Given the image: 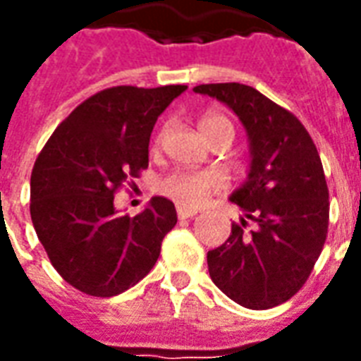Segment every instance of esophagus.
<instances>
[{
    "label": "esophagus",
    "mask_w": 361,
    "mask_h": 361,
    "mask_svg": "<svg viewBox=\"0 0 361 361\" xmlns=\"http://www.w3.org/2000/svg\"><path fill=\"white\" fill-rule=\"evenodd\" d=\"M197 211L195 209H188V207H178V219L185 220L191 219V216H195Z\"/></svg>",
    "instance_id": "obj_1"
}]
</instances>
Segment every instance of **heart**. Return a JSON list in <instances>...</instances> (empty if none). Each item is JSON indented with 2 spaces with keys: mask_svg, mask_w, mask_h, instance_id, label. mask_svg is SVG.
<instances>
[{
  "mask_svg": "<svg viewBox=\"0 0 361 361\" xmlns=\"http://www.w3.org/2000/svg\"><path fill=\"white\" fill-rule=\"evenodd\" d=\"M199 131L207 139L216 133H234L232 121L222 114H204L199 119ZM222 188V178L212 172H173L157 183L160 195L172 199L183 207H195L207 199L214 189Z\"/></svg>",
  "mask_w": 361,
  "mask_h": 361,
  "instance_id": "obj_1",
  "label": "heart"
}]
</instances>
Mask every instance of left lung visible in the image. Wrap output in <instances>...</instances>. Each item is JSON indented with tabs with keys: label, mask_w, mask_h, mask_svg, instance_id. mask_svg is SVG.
<instances>
[{
	"label": "left lung",
	"mask_w": 361,
	"mask_h": 361,
	"mask_svg": "<svg viewBox=\"0 0 361 361\" xmlns=\"http://www.w3.org/2000/svg\"><path fill=\"white\" fill-rule=\"evenodd\" d=\"M193 92L226 104L250 142L247 178L230 195L243 216L226 242L207 253L211 279L243 307L269 310L305 284L323 250L329 189L321 158L300 119L257 89L216 82Z\"/></svg>",
	"instance_id": "1"
}]
</instances>
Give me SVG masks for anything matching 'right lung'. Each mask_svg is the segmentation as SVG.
Instances as JSON below:
<instances>
[{"instance_id":"add662e5","label":"right lung","mask_w":361,"mask_h":361,"mask_svg":"<svg viewBox=\"0 0 361 361\" xmlns=\"http://www.w3.org/2000/svg\"><path fill=\"white\" fill-rule=\"evenodd\" d=\"M188 89L114 87L67 116L30 176V219L54 269L85 294L111 298L145 279L176 226V207L152 197L135 216H119L114 193L149 166L158 116Z\"/></svg>"}]
</instances>
